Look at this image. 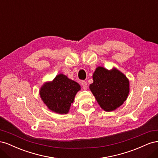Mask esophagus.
Returning a JSON list of instances; mask_svg holds the SVG:
<instances>
[{
    "mask_svg": "<svg viewBox=\"0 0 158 158\" xmlns=\"http://www.w3.org/2000/svg\"><path fill=\"white\" fill-rule=\"evenodd\" d=\"M82 88H83L84 89H86L87 88H88L87 82H85V81H82Z\"/></svg>",
    "mask_w": 158,
    "mask_h": 158,
    "instance_id": "1",
    "label": "esophagus"
}]
</instances>
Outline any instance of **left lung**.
<instances>
[{
  "label": "left lung",
  "instance_id": "obj_1",
  "mask_svg": "<svg viewBox=\"0 0 158 158\" xmlns=\"http://www.w3.org/2000/svg\"><path fill=\"white\" fill-rule=\"evenodd\" d=\"M91 92L104 111H112L126 101L129 93V81L116 69L109 70L98 66L93 74Z\"/></svg>",
  "mask_w": 158,
  "mask_h": 158
}]
</instances>
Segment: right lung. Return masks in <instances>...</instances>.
I'll use <instances>...</instances> for the list:
<instances>
[{"mask_svg": "<svg viewBox=\"0 0 158 158\" xmlns=\"http://www.w3.org/2000/svg\"><path fill=\"white\" fill-rule=\"evenodd\" d=\"M80 89V85L77 82L60 74L52 82L43 85L40 94L43 102L52 111L66 114L69 111L76 93Z\"/></svg>", "mask_w": 158, "mask_h": 158, "instance_id": "1", "label": "right lung"}]
</instances>
